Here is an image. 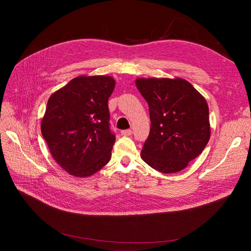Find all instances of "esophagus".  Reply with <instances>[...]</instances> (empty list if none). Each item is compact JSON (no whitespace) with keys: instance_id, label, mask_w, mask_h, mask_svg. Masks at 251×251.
<instances>
[{"instance_id":"1","label":"esophagus","mask_w":251,"mask_h":251,"mask_svg":"<svg viewBox=\"0 0 251 251\" xmlns=\"http://www.w3.org/2000/svg\"><path fill=\"white\" fill-rule=\"evenodd\" d=\"M121 134L124 135V136H130L131 134H132V130H131V129L122 130V131H121Z\"/></svg>"}]
</instances>
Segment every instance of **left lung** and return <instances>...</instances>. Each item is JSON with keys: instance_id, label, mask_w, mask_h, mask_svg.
<instances>
[{"instance_id": "left-lung-1", "label": "left lung", "mask_w": 251, "mask_h": 251, "mask_svg": "<svg viewBox=\"0 0 251 251\" xmlns=\"http://www.w3.org/2000/svg\"><path fill=\"white\" fill-rule=\"evenodd\" d=\"M148 101L151 130L141 157L161 173H176L199 156L209 140L208 107L191 83L181 78H138Z\"/></svg>"}]
</instances>
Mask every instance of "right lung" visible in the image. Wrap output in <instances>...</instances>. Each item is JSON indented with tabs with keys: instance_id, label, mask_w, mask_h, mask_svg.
<instances>
[{
	"instance_id": "add662e5",
	"label": "right lung",
	"mask_w": 251,
	"mask_h": 251,
	"mask_svg": "<svg viewBox=\"0 0 251 251\" xmlns=\"http://www.w3.org/2000/svg\"><path fill=\"white\" fill-rule=\"evenodd\" d=\"M110 76H79L48 100L42 134L54 160L70 175L87 177L107 165L116 140L108 100Z\"/></svg>"
}]
</instances>
